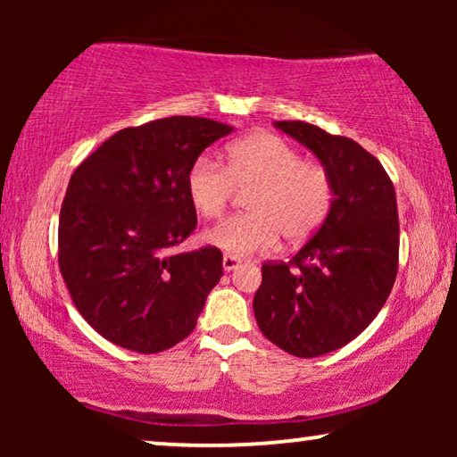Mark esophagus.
<instances>
[{"mask_svg": "<svg viewBox=\"0 0 457 457\" xmlns=\"http://www.w3.org/2000/svg\"><path fill=\"white\" fill-rule=\"evenodd\" d=\"M239 264H241L239 258H235V255L224 253V258H222V268H224V270H227V272L235 270V268H239Z\"/></svg>", "mask_w": 457, "mask_h": 457, "instance_id": "obj_1", "label": "esophagus"}]
</instances>
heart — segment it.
<instances>
[{
  "label": "heart",
  "mask_w": 457,
  "mask_h": 457,
  "mask_svg": "<svg viewBox=\"0 0 457 457\" xmlns=\"http://www.w3.org/2000/svg\"><path fill=\"white\" fill-rule=\"evenodd\" d=\"M228 162L199 155L187 172V193L205 220L220 218L237 187L247 193V214L233 216L205 233V241L235 258L266 253L278 235L287 243H303L327 220L335 197L328 168L303 160L283 137L253 133L228 147Z\"/></svg>",
  "instance_id": "b5f03b06"
}]
</instances>
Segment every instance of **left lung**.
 <instances>
[{
  "mask_svg": "<svg viewBox=\"0 0 457 457\" xmlns=\"http://www.w3.org/2000/svg\"><path fill=\"white\" fill-rule=\"evenodd\" d=\"M277 127L328 168L327 220L289 262H264L253 314L268 341L318 358L353 341L383 308L397 277L395 187L360 143L302 120Z\"/></svg>",
  "mask_w": 457,
  "mask_h": 457,
  "instance_id": "8db88e82",
  "label": "left lung"
}]
</instances>
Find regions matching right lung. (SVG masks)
Returning a JSON list of instances; mask_svg holds the SVG:
<instances>
[{
  "label": "right lung",
  "instance_id": "add662e5",
  "mask_svg": "<svg viewBox=\"0 0 457 457\" xmlns=\"http://www.w3.org/2000/svg\"><path fill=\"white\" fill-rule=\"evenodd\" d=\"M230 127L170 116L118 130L83 160L60 210L58 264L104 339L158 353L191 335L222 277V252L174 253L197 227L187 172Z\"/></svg>",
  "mask_w": 457,
  "mask_h": 457
}]
</instances>
